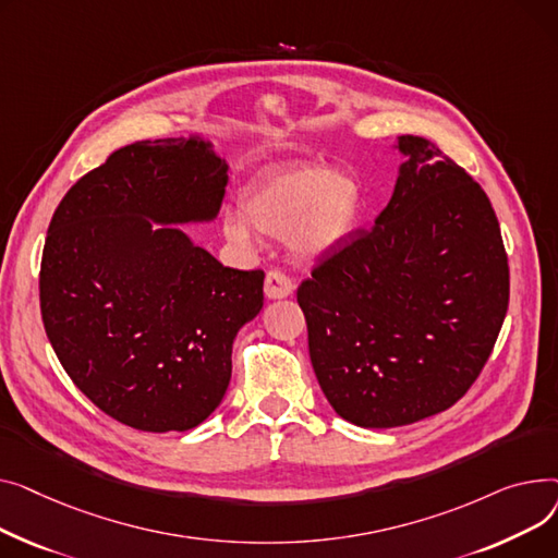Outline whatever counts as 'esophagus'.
Returning <instances> with one entry per match:
<instances>
[{
  "instance_id": "1",
  "label": "esophagus",
  "mask_w": 558,
  "mask_h": 558,
  "mask_svg": "<svg viewBox=\"0 0 558 558\" xmlns=\"http://www.w3.org/2000/svg\"><path fill=\"white\" fill-rule=\"evenodd\" d=\"M294 283L288 275H283L281 270H270L266 275V298L268 300H283L288 294H292Z\"/></svg>"
}]
</instances>
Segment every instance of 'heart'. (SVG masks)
<instances>
[{
	"label": "heart",
	"mask_w": 558,
	"mask_h": 558,
	"mask_svg": "<svg viewBox=\"0 0 558 558\" xmlns=\"http://www.w3.org/2000/svg\"><path fill=\"white\" fill-rule=\"evenodd\" d=\"M363 211V193L353 178L324 169L288 167L256 178L243 193L241 214L227 211L225 232L247 243L252 229L270 239H292L317 254L344 243Z\"/></svg>",
	"instance_id": "b5f03b06"
}]
</instances>
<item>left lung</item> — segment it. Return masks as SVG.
I'll return each instance as SVG.
<instances>
[{
    "label": "left lung",
    "instance_id": "obj_1",
    "mask_svg": "<svg viewBox=\"0 0 558 558\" xmlns=\"http://www.w3.org/2000/svg\"><path fill=\"white\" fill-rule=\"evenodd\" d=\"M410 159L376 225L317 260L298 288L317 383L363 428L448 410L477 380L509 306V264L484 189L439 146Z\"/></svg>",
    "mask_w": 558,
    "mask_h": 558
}]
</instances>
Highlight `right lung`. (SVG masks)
Masks as SVG:
<instances>
[{
  "mask_svg": "<svg viewBox=\"0 0 558 558\" xmlns=\"http://www.w3.org/2000/svg\"><path fill=\"white\" fill-rule=\"evenodd\" d=\"M227 167L205 142L117 148L60 201L40 266V311L64 372L108 416L189 430L222 401L232 342L264 308V270H236L175 227L220 209Z\"/></svg>",
  "mask_w": 558,
  "mask_h": 558,
  "instance_id": "add662e5",
  "label": "right lung"
}]
</instances>
